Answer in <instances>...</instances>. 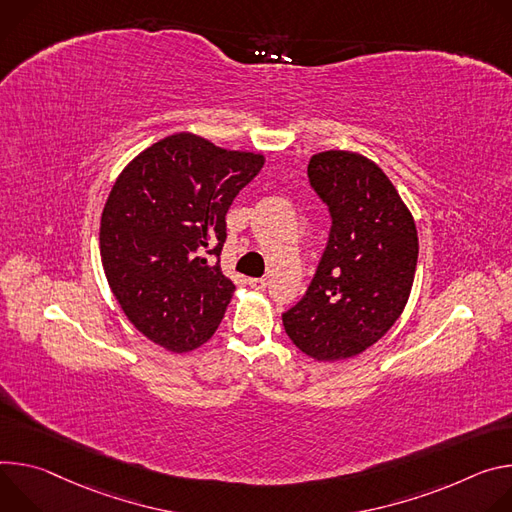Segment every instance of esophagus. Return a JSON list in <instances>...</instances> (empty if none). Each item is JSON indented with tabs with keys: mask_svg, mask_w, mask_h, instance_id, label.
Here are the masks:
<instances>
[{
	"mask_svg": "<svg viewBox=\"0 0 512 512\" xmlns=\"http://www.w3.org/2000/svg\"><path fill=\"white\" fill-rule=\"evenodd\" d=\"M248 285H250L254 291H264L268 282H266V278H250Z\"/></svg>",
	"mask_w": 512,
	"mask_h": 512,
	"instance_id": "esophagus-1",
	"label": "esophagus"
}]
</instances>
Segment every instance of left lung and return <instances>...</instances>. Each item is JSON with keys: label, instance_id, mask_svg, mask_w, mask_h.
<instances>
[{"label": "left lung", "instance_id": "1", "mask_svg": "<svg viewBox=\"0 0 512 512\" xmlns=\"http://www.w3.org/2000/svg\"><path fill=\"white\" fill-rule=\"evenodd\" d=\"M309 183L331 230L305 297L282 313L291 342L319 362L362 354L401 317L413 287L419 238L411 211L370 158L313 154Z\"/></svg>", "mask_w": 512, "mask_h": 512}]
</instances>
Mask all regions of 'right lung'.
Listing matches in <instances>:
<instances>
[{
	"label": "right lung",
	"mask_w": 512,
	"mask_h": 512,
	"mask_svg": "<svg viewBox=\"0 0 512 512\" xmlns=\"http://www.w3.org/2000/svg\"><path fill=\"white\" fill-rule=\"evenodd\" d=\"M264 156L181 132L140 152L113 183L99 227L111 293L150 342L183 354L215 333L236 291L221 272L225 213Z\"/></svg>",
	"instance_id": "obj_1"
}]
</instances>
